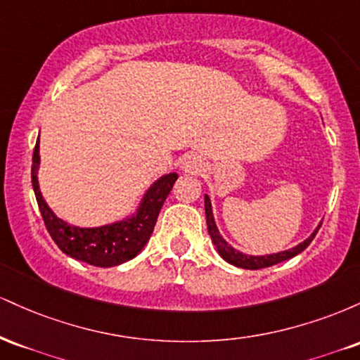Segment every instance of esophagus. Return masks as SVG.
Segmentation results:
<instances>
[{
  "instance_id": "esophagus-1",
  "label": "esophagus",
  "mask_w": 360,
  "mask_h": 360,
  "mask_svg": "<svg viewBox=\"0 0 360 360\" xmlns=\"http://www.w3.org/2000/svg\"><path fill=\"white\" fill-rule=\"evenodd\" d=\"M181 169H183V172H186V174H200L205 169V160L200 155L189 154L181 162Z\"/></svg>"
}]
</instances>
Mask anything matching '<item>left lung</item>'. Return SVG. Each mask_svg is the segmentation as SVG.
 <instances>
[{
  "mask_svg": "<svg viewBox=\"0 0 360 360\" xmlns=\"http://www.w3.org/2000/svg\"><path fill=\"white\" fill-rule=\"evenodd\" d=\"M205 212H206V225H208V233L212 237V242L217 247L218 254L221 255L226 262L233 264V266L242 267V269H262V267H269L274 266V264L283 262V260H288L295 255H298L300 252H303L307 247L311 243L315 235L318 233V229L321 226V223L318 225V229L313 232L304 242H301L300 245L292 247V249L284 250V252H278V254H271V255H247L242 254V252L235 250L233 247H230L229 243L221 238V235L218 233L217 225H214V218H213V212H212V201H210L208 194H205Z\"/></svg>",
  "mask_w": 360,
  "mask_h": 360,
  "instance_id": "8db88e82",
  "label": "left lung"
}]
</instances>
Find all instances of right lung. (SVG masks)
Here are the masks:
<instances>
[{
	"instance_id": "right-lung-1",
	"label": "right lung",
	"mask_w": 360,
	"mask_h": 360,
	"mask_svg": "<svg viewBox=\"0 0 360 360\" xmlns=\"http://www.w3.org/2000/svg\"><path fill=\"white\" fill-rule=\"evenodd\" d=\"M39 164L40 155L39 140H37L34 157H32V186H34L37 203H39L44 223L52 240L69 257L82 260V262L96 267L118 266V264L134 259L146 247L154 232L160 208L177 179L176 172L160 177L143 196L137 214L128 220L98 226V229H79V226H72L57 218L45 203L39 189V179H37Z\"/></svg>"
}]
</instances>
